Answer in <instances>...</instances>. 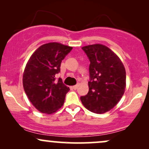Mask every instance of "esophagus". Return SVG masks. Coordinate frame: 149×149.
I'll list each match as a JSON object with an SVG mask.
<instances>
[{
	"instance_id": "34e87169",
	"label": "esophagus",
	"mask_w": 149,
	"mask_h": 149,
	"mask_svg": "<svg viewBox=\"0 0 149 149\" xmlns=\"http://www.w3.org/2000/svg\"><path fill=\"white\" fill-rule=\"evenodd\" d=\"M78 85H73L72 88L73 90H76V89L78 88Z\"/></svg>"
}]
</instances>
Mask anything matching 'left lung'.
Returning <instances> with one entry per match:
<instances>
[{
	"label": "left lung",
	"instance_id": "obj_1",
	"mask_svg": "<svg viewBox=\"0 0 149 149\" xmlns=\"http://www.w3.org/2000/svg\"><path fill=\"white\" fill-rule=\"evenodd\" d=\"M82 49L90 64L89 92L80 100L90 111L104 113L115 107L123 95L125 69L120 58L107 46L95 44Z\"/></svg>",
	"mask_w": 149,
	"mask_h": 149
}]
</instances>
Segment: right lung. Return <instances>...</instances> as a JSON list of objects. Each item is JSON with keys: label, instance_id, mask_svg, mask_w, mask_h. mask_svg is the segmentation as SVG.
Wrapping results in <instances>:
<instances>
[{"label": "right lung", "instance_id": "right-lung-1", "mask_svg": "<svg viewBox=\"0 0 149 149\" xmlns=\"http://www.w3.org/2000/svg\"><path fill=\"white\" fill-rule=\"evenodd\" d=\"M72 47L59 42H49L39 47L29 59L23 74V86L29 100L36 109L43 113L56 112L64 104L69 87L61 78V61Z\"/></svg>", "mask_w": 149, "mask_h": 149}]
</instances>
